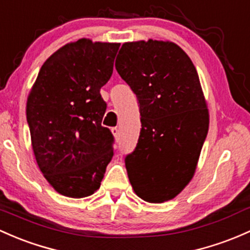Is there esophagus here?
Wrapping results in <instances>:
<instances>
[{
    "label": "esophagus",
    "mask_w": 250,
    "mask_h": 250,
    "mask_svg": "<svg viewBox=\"0 0 250 250\" xmlns=\"http://www.w3.org/2000/svg\"><path fill=\"white\" fill-rule=\"evenodd\" d=\"M112 133H113V136H114L115 139L119 138V128L113 127V128H112Z\"/></svg>",
    "instance_id": "34e87169"
}]
</instances>
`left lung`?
Returning <instances> with one entry per match:
<instances>
[{
	"mask_svg": "<svg viewBox=\"0 0 250 250\" xmlns=\"http://www.w3.org/2000/svg\"><path fill=\"white\" fill-rule=\"evenodd\" d=\"M115 69L136 94L141 113L138 143L125 158L128 180L141 199L165 203L189 184L208 135L197 69L175 42L152 39L124 42Z\"/></svg>",
	"mask_w": 250,
	"mask_h": 250,
	"instance_id": "1",
	"label": "left lung"
}]
</instances>
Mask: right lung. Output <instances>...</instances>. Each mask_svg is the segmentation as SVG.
I'll return each mask as SVG.
<instances>
[{"label": "right lung", "mask_w": 250, "mask_h": 250, "mask_svg": "<svg viewBox=\"0 0 250 250\" xmlns=\"http://www.w3.org/2000/svg\"><path fill=\"white\" fill-rule=\"evenodd\" d=\"M119 42L82 38L50 56L26 104L32 149L44 178L64 197L100 188L113 156V136L101 125L100 89L113 72Z\"/></svg>", "instance_id": "obj_1"}]
</instances>
